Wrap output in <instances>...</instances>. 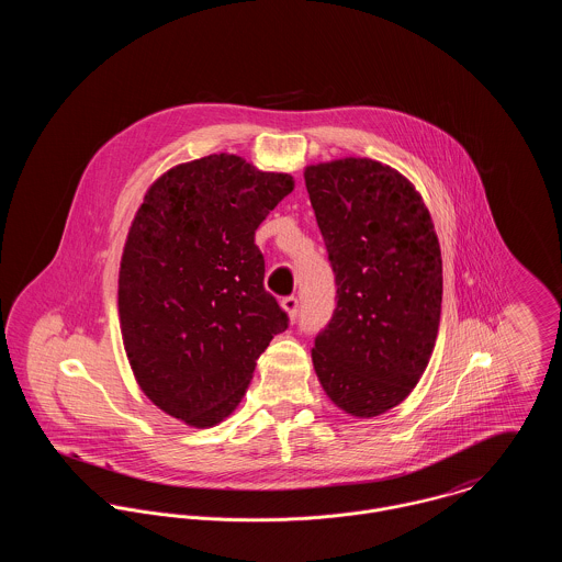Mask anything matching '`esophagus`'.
Instances as JSON below:
<instances>
[{
    "mask_svg": "<svg viewBox=\"0 0 562 562\" xmlns=\"http://www.w3.org/2000/svg\"><path fill=\"white\" fill-rule=\"evenodd\" d=\"M281 307L290 316V321H296V316H299V299L285 296V299H281Z\"/></svg>",
    "mask_w": 562,
    "mask_h": 562,
    "instance_id": "obj_1",
    "label": "esophagus"
}]
</instances>
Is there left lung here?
I'll return each mask as SVG.
<instances>
[{
  "label": "left lung",
  "mask_w": 562,
  "mask_h": 562,
  "mask_svg": "<svg viewBox=\"0 0 562 562\" xmlns=\"http://www.w3.org/2000/svg\"><path fill=\"white\" fill-rule=\"evenodd\" d=\"M337 307L312 348L324 394L355 417L401 404L441 318V248L422 194L396 168L341 158L305 168Z\"/></svg>",
  "instance_id": "1"
}]
</instances>
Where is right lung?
<instances>
[{
	"mask_svg": "<svg viewBox=\"0 0 562 562\" xmlns=\"http://www.w3.org/2000/svg\"><path fill=\"white\" fill-rule=\"evenodd\" d=\"M292 190L288 172L214 154L166 170L132 221L119 270L125 352L145 396L188 426L229 417L288 328L255 232Z\"/></svg>",
	"mask_w": 562,
	"mask_h": 562,
	"instance_id": "right-lung-1",
	"label": "right lung"
}]
</instances>
